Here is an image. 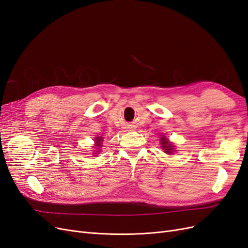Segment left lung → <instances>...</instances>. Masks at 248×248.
<instances>
[{
	"label": "left lung",
	"mask_w": 248,
	"mask_h": 248,
	"mask_svg": "<svg viewBox=\"0 0 248 248\" xmlns=\"http://www.w3.org/2000/svg\"><path fill=\"white\" fill-rule=\"evenodd\" d=\"M160 143H161V147L163 148L164 152L168 153V154H170L172 152L173 145L170 142H169V139H167L166 137H161Z\"/></svg>",
	"instance_id": "8db88e82"
}]
</instances>
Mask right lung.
Listing matches in <instances>:
<instances>
[{
    "label": "right lung",
    "mask_w": 248,
    "mask_h": 248,
    "mask_svg": "<svg viewBox=\"0 0 248 248\" xmlns=\"http://www.w3.org/2000/svg\"><path fill=\"white\" fill-rule=\"evenodd\" d=\"M102 140H103V137H97L95 139V146L96 147H101V144H102Z\"/></svg>",
    "instance_id": "obj_1"
}]
</instances>
